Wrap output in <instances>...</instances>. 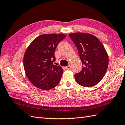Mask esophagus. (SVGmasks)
<instances>
[{
    "instance_id": "1",
    "label": "esophagus",
    "mask_w": 125,
    "mask_h": 125,
    "mask_svg": "<svg viewBox=\"0 0 125 125\" xmlns=\"http://www.w3.org/2000/svg\"><path fill=\"white\" fill-rule=\"evenodd\" d=\"M65 68H66V69H67V70H70L71 69V65H68V66H66Z\"/></svg>"
}]
</instances>
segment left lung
<instances>
[{
    "instance_id": "1",
    "label": "left lung",
    "mask_w": 125,
    "mask_h": 125,
    "mask_svg": "<svg viewBox=\"0 0 125 125\" xmlns=\"http://www.w3.org/2000/svg\"><path fill=\"white\" fill-rule=\"evenodd\" d=\"M77 47L83 69L74 74L79 85L89 87L102 79L108 67L109 57L105 48L97 38L93 34L81 32L69 34Z\"/></svg>"
}]
</instances>
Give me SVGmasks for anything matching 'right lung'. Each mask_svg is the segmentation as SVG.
Segmentation results:
<instances>
[{"instance_id": "add662e5", "label": "right lung", "mask_w": 125, "mask_h": 125, "mask_svg": "<svg viewBox=\"0 0 125 125\" xmlns=\"http://www.w3.org/2000/svg\"><path fill=\"white\" fill-rule=\"evenodd\" d=\"M66 37L59 33L43 34L28 46L23 58V66L28 79L36 87L50 90L60 82L63 70L55 61L54 52L57 45Z\"/></svg>"}]
</instances>
